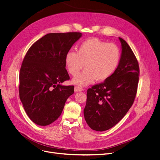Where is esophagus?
<instances>
[{"label": "esophagus", "instance_id": "1", "mask_svg": "<svg viewBox=\"0 0 160 160\" xmlns=\"http://www.w3.org/2000/svg\"><path fill=\"white\" fill-rule=\"evenodd\" d=\"M84 88H82L80 86H75L74 87V92H82L84 91Z\"/></svg>", "mask_w": 160, "mask_h": 160}]
</instances>
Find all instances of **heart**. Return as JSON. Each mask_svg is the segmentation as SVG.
<instances>
[{
    "instance_id": "1",
    "label": "heart",
    "mask_w": 160,
    "mask_h": 160,
    "mask_svg": "<svg viewBox=\"0 0 160 160\" xmlns=\"http://www.w3.org/2000/svg\"><path fill=\"white\" fill-rule=\"evenodd\" d=\"M121 60V51L113 43H108L98 38H90L82 42L77 52L68 51L64 61L70 74L75 76L83 67L86 69L73 78V83L87 86L96 80L103 82L111 76Z\"/></svg>"
}]
</instances>
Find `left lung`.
Here are the masks:
<instances>
[{
  "label": "left lung",
  "instance_id": "obj_1",
  "mask_svg": "<svg viewBox=\"0 0 160 160\" xmlns=\"http://www.w3.org/2000/svg\"><path fill=\"white\" fill-rule=\"evenodd\" d=\"M121 60L111 77L87 91L85 120L92 129L104 131L114 127L131 108L137 94L139 67L128 43L119 38Z\"/></svg>",
  "mask_w": 160,
  "mask_h": 160
}]
</instances>
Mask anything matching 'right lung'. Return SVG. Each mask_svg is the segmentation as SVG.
I'll return each instance as SVG.
<instances>
[{"mask_svg": "<svg viewBox=\"0 0 160 160\" xmlns=\"http://www.w3.org/2000/svg\"><path fill=\"white\" fill-rule=\"evenodd\" d=\"M82 34L79 32L48 33L34 43L23 58L20 71V98L28 116L39 126H47L60 117L73 86L64 58Z\"/></svg>", "mask_w": 160, "mask_h": 160, "instance_id": "add662e5", "label": "right lung"}]
</instances>
